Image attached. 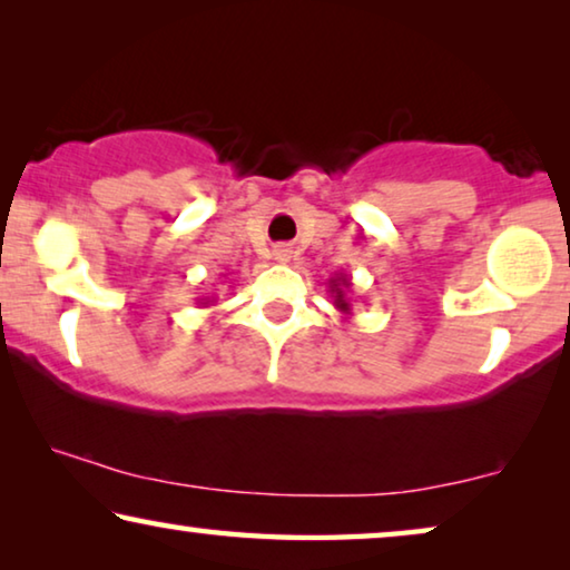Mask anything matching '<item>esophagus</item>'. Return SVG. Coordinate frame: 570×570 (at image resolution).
<instances>
[{
	"instance_id": "34e87169",
	"label": "esophagus",
	"mask_w": 570,
	"mask_h": 570,
	"mask_svg": "<svg viewBox=\"0 0 570 570\" xmlns=\"http://www.w3.org/2000/svg\"><path fill=\"white\" fill-rule=\"evenodd\" d=\"M288 258H292V253H288V247H276V261L286 263Z\"/></svg>"
}]
</instances>
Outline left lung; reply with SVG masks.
<instances>
[{
	"instance_id": "obj_1",
	"label": "left lung",
	"mask_w": 570,
	"mask_h": 570,
	"mask_svg": "<svg viewBox=\"0 0 570 570\" xmlns=\"http://www.w3.org/2000/svg\"><path fill=\"white\" fill-rule=\"evenodd\" d=\"M351 276L348 274H335L331 282H327V292L333 296V307L341 312V315H351Z\"/></svg>"
}]
</instances>
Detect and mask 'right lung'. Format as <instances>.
I'll list each match as a JSON object with an SVG mask.
<instances>
[{"label":"right lung","instance_id":"add662e5","mask_svg":"<svg viewBox=\"0 0 570 570\" xmlns=\"http://www.w3.org/2000/svg\"><path fill=\"white\" fill-rule=\"evenodd\" d=\"M216 299V296H204V299H198V304H204V307H208Z\"/></svg>","mask_w":570,"mask_h":570}]
</instances>
